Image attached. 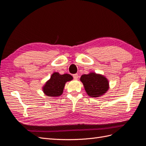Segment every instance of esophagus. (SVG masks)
<instances>
[{
	"label": "esophagus",
	"instance_id": "1",
	"mask_svg": "<svg viewBox=\"0 0 146 146\" xmlns=\"http://www.w3.org/2000/svg\"><path fill=\"white\" fill-rule=\"evenodd\" d=\"M73 78L75 79V80H77V79L78 78V75L77 74H74L73 75Z\"/></svg>",
	"mask_w": 146,
	"mask_h": 146
}]
</instances>
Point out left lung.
<instances>
[{
	"label": "left lung",
	"instance_id": "8db88e82",
	"mask_svg": "<svg viewBox=\"0 0 146 146\" xmlns=\"http://www.w3.org/2000/svg\"><path fill=\"white\" fill-rule=\"evenodd\" d=\"M80 80L88 95L92 98L103 95L108 90V80L102 75L96 73L84 74L82 76Z\"/></svg>",
	"mask_w": 146,
	"mask_h": 146
}]
</instances>
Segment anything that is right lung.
Segmentation results:
<instances>
[{"instance_id":"1","label":"right lung","mask_w":146,"mask_h":146,"mask_svg":"<svg viewBox=\"0 0 146 146\" xmlns=\"http://www.w3.org/2000/svg\"><path fill=\"white\" fill-rule=\"evenodd\" d=\"M72 76L70 74L60 75L58 72H54L43 87V91L47 96H60L63 93L66 82L72 80Z\"/></svg>"}]
</instances>
